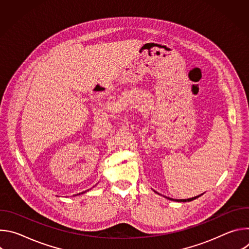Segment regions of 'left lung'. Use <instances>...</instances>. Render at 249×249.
Here are the masks:
<instances>
[{
    "instance_id": "left-lung-1",
    "label": "left lung",
    "mask_w": 249,
    "mask_h": 249,
    "mask_svg": "<svg viewBox=\"0 0 249 249\" xmlns=\"http://www.w3.org/2000/svg\"><path fill=\"white\" fill-rule=\"evenodd\" d=\"M201 195H202V194H201ZM198 197H200V195H199V196H196V197L189 198V199H172V198H169V197H166V198L169 199V200H172V201H176V202H189V201H192V200H194V199H196V198H198Z\"/></svg>"
}]
</instances>
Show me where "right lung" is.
I'll return each mask as SVG.
<instances>
[{"label":"right lung","instance_id":"right-lung-1","mask_svg":"<svg viewBox=\"0 0 249 249\" xmlns=\"http://www.w3.org/2000/svg\"><path fill=\"white\" fill-rule=\"evenodd\" d=\"M87 191H89V190H87ZM87 191H85V192H87ZM85 192H82V194H83V193H85ZM80 194H81V193H79V194H77V195H80Z\"/></svg>","mask_w":249,"mask_h":249}]
</instances>
